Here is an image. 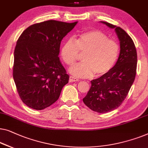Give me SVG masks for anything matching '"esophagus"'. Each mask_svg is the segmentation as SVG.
I'll return each mask as SVG.
<instances>
[{"mask_svg":"<svg viewBox=\"0 0 148 148\" xmlns=\"http://www.w3.org/2000/svg\"><path fill=\"white\" fill-rule=\"evenodd\" d=\"M78 78H75V77H74V76H70V78H69V81L70 82H76V81H78Z\"/></svg>","mask_w":148,"mask_h":148,"instance_id":"obj_1","label":"esophagus"}]
</instances>
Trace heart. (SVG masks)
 Returning a JSON list of instances; mask_svg holds the SVG:
<instances>
[{"instance_id": "b5f03b06", "label": "heart", "mask_w": 148, "mask_h": 148, "mask_svg": "<svg viewBox=\"0 0 148 148\" xmlns=\"http://www.w3.org/2000/svg\"><path fill=\"white\" fill-rule=\"evenodd\" d=\"M119 53L118 43L99 30L83 33L76 41L69 39L61 49L62 60L68 66L73 65L80 53L83 54L82 62L70 69V73L78 78H89L94 74L96 76L107 74L115 66Z\"/></svg>"}]
</instances>
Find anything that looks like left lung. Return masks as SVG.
<instances>
[{
	"label": "left lung",
	"instance_id": "left-lung-1",
	"mask_svg": "<svg viewBox=\"0 0 148 148\" xmlns=\"http://www.w3.org/2000/svg\"><path fill=\"white\" fill-rule=\"evenodd\" d=\"M101 23L115 29L120 41V53L109 72L91 81L83 102L92 111L105 113L118 108L126 98L136 78L137 56L134 41L123 29L107 22Z\"/></svg>",
	"mask_w": 148,
	"mask_h": 148
}]
</instances>
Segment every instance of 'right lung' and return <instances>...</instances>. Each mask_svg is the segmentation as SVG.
Listing matches in <instances>:
<instances>
[{
  "label": "right lung",
  "mask_w": 148,
  "mask_h": 148,
  "mask_svg": "<svg viewBox=\"0 0 148 148\" xmlns=\"http://www.w3.org/2000/svg\"><path fill=\"white\" fill-rule=\"evenodd\" d=\"M77 23L46 21L29 26L18 37L12 76L21 99L29 107H49L68 82L69 76L58 55L62 39Z\"/></svg>",
  "instance_id": "obj_1"
}]
</instances>
